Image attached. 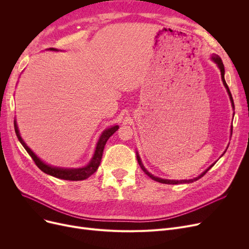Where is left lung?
<instances>
[{"label":"left lung","mask_w":249,"mask_h":249,"mask_svg":"<svg viewBox=\"0 0 249 249\" xmlns=\"http://www.w3.org/2000/svg\"><path fill=\"white\" fill-rule=\"evenodd\" d=\"M211 60L213 61V62H215L216 64H217V67H218V69L220 70V72H221V78H222V82H223V85H224V87H225V89H226V90H227V93H228V96H229V99H230V102H231V105H232V108H233V110H234V102H233V98H232V95H231V93H230V89H229V88H228V86H227V84H226V82H225V77H224V74H225V69H224V64H223V62H222V59L217 55V54H212V56H211ZM230 135H232V125H231V129H230ZM227 148H228V146H227ZM227 150V149H226ZM226 150L224 151V153L226 152ZM223 153V154H224ZM223 154H222L221 156H223ZM136 155H137V160H138V163H139V165H140V167L142 168V171L144 172L149 178H151L152 179H154V180H156V181H159V182H161V184H168V185H177V184H190V182H194V181H196V180H198L199 178H201L208 171L209 169H210L215 163H216V161L214 162V163H212L210 166H209L206 171H204L200 176H198L197 178H191V179H180V180H176V179H166V178H159V177H155V176H153L152 174H150L147 169L144 167V165H143V163H142V161H141V160H140V156H139V154H138V151L136 152ZM220 156V158H221Z\"/></svg>","instance_id":"8db88e82"}]
</instances>
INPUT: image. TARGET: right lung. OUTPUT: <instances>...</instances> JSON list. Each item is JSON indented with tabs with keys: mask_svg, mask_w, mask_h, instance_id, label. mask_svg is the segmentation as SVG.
Returning a JSON list of instances; mask_svg holds the SVG:
<instances>
[{
	"mask_svg": "<svg viewBox=\"0 0 249 249\" xmlns=\"http://www.w3.org/2000/svg\"><path fill=\"white\" fill-rule=\"evenodd\" d=\"M48 50L58 51V49H56V48H49ZM14 127H15V132H16V135H17L19 141L21 142V144L24 146L26 151L29 153V155L31 156L32 160L36 163V165L40 168L43 173H45L49 176H52V177L57 178H61V179H67V180H83V179H86L89 177H90L94 173H96V171L101 163L105 144H106L107 140L117 131L118 129H119V126L118 125L111 126L107 129H105L102 132L101 136L99 137V140L97 142V145L95 148V152L93 154V158L90 159V160L89 161V163L87 165L75 168V167H59V166H53V165H49V164L45 163L43 160L39 159L38 156L28 147V145L24 142V140L22 139V137L20 135V131H19V128H18L16 120H14Z\"/></svg>",
	"mask_w": 249,
	"mask_h": 249,
	"instance_id": "add662e5",
	"label": "right lung"
}]
</instances>
